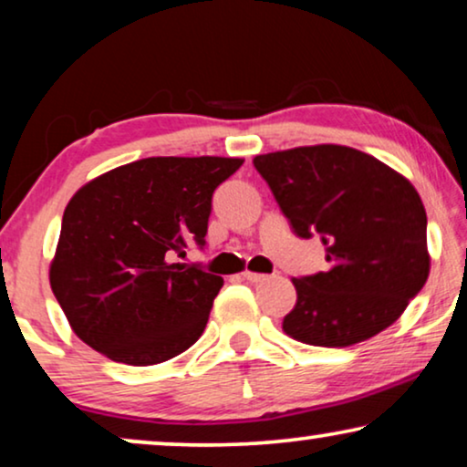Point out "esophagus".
<instances>
[{
	"instance_id": "obj_1",
	"label": "esophagus",
	"mask_w": 467,
	"mask_h": 467,
	"mask_svg": "<svg viewBox=\"0 0 467 467\" xmlns=\"http://www.w3.org/2000/svg\"><path fill=\"white\" fill-rule=\"evenodd\" d=\"M242 278L248 280V283H264V280H267L270 276H267V274H257V272H244L242 274Z\"/></svg>"
}]
</instances>
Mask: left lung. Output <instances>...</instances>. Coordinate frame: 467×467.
Masks as SVG:
<instances>
[{
  "label": "left lung",
  "mask_w": 467,
  "mask_h": 467,
  "mask_svg": "<svg viewBox=\"0 0 467 467\" xmlns=\"http://www.w3.org/2000/svg\"><path fill=\"white\" fill-rule=\"evenodd\" d=\"M299 238L321 235L329 267L293 278L283 329L344 348L393 325L430 276L427 214L412 182L350 146L317 144L253 159Z\"/></svg>",
  "instance_id": "8db88e82"
}]
</instances>
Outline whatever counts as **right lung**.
<instances>
[{"label": "right lung", "mask_w": 467, "mask_h": 467, "mask_svg": "<svg viewBox=\"0 0 467 467\" xmlns=\"http://www.w3.org/2000/svg\"><path fill=\"white\" fill-rule=\"evenodd\" d=\"M242 163L149 157L76 191L50 289L82 342L127 366H155L193 347L223 278L170 259L191 240L203 246L214 189Z\"/></svg>", "instance_id": "add662e5"}]
</instances>
